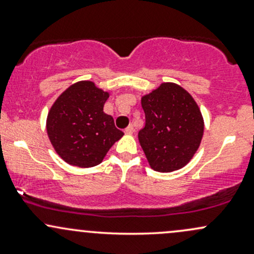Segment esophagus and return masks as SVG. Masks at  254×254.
I'll return each mask as SVG.
<instances>
[{
  "label": "esophagus",
  "mask_w": 254,
  "mask_h": 254,
  "mask_svg": "<svg viewBox=\"0 0 254 254\" xmlns=\"http://www.w3.org/2000/svg\"><path fill=\"white\" fill-rule=\"evenodd\" d=\"M133 131H135V130H133L132 125H129V127H125L124 132H125V133H129V135H131V133H133Z\"/></svg>",
  "instance_id": "esophagus-1"
}]
</instances>
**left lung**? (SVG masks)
I'll list each match as a JSON object with an SVG mask.
<instances>
[{
  "label": "left lung",
  "mask_w": 254,
  "mask_h": 254,
  "mask_svg": "<svg viewBox=\"0 0 254 254\" xmlns=\"http://www.w3.org/2000/svg\"><path fill=\"white\" fill-rule=\"evenodd\" d=\"M145 125L138 131L150 167L172 172L188 164L202 141L204 123L196 101L174 83H162L142 98Z\"/></svg>",
  "instance_id": "left-lung-1"
}]
</instances>
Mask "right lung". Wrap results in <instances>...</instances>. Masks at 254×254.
Segmentation results:
<instances>
[{
  "instance_id": "right-lung-1",
  "label": "right lung",
  "mask_w": 254,
  "mask_h": 254,
  "mask_svg": "<svg viewBox=\"0 0 254 254\" xmlns=\"http://www.w3.org/2000/svg\"><path fill=\"white\" fill-rule=\"evenodd\" d=\"M107 98L109 93L82 81L63 92L51 107L46 122L48 135L65 162L82 168L97 166L124 135L104 112Z\"/></svg>"
}]
</instances>
